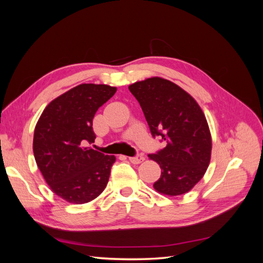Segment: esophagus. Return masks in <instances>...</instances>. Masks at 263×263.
Instances as JSON below:
<instances>
[{
	"label": "esophagus",
	"instance_id": "obj_1",
	"mask_svg": "<svg viewBox=\"0 0 263 263\" xmlns=\"http://www.w3.org/2000/svg\"><path fill=\"white\" fill-rule=\"evenodd\" d=\"M144 160H145V157L142 156V155H138V156H136V157L129 158V161H130L132 163H134V164H139V163H141Z\"/></svg>",
	"mask_w": 263,
	"mask_h": 263
}]
</instances>
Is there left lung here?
Wrapping results in <instances>:
<instances>
[{"label":"left lung","mask_w":263,"mask_h":263,"mask_svg":"<svg viewBox=\"0 0 263 263\" xmlns=\"http://www.w3.org/2000/svg\"><path fill=\"white\" fill-rule=\"evenodd\" d=\"M128 89L139 102L153 136L165 141L163 149L148 156L161 168L154 189L169 196L187 193L211 162L212 136L202 108L182 87L160 77L135 82Z\"/></svg>","instance_id":"obj_1"}]
</instances>
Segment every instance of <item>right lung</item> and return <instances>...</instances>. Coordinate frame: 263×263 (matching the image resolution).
I'll return each mask as SVG.
<instances>
[{
	"label": "right lung",
	"mask_w": 263,
	"mask_h": 263,
	"mask_svg": "<svg viewBox=\"0 0 263 263\" xmlns=\"http://www.w3.org/2000/svg\"><path fill=\"white\" fill-rule=\"evenodd\" d=\"M116 90L106 84L77 85L52 100L36 124V163L52 192L68 203L91 202L107 185L115 156L87 146L95 139V113Z\"/></svg>",
	"instance_id": "obj_1"
}]
</instances>
